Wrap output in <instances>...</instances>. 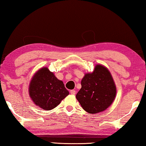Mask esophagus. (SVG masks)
Masks as SVG:
<instances>
[{
    "label": "esophagus",
    "instance_id": "34e87169",
    "mask_svg": "<svg viewBox=\"0 0 146 146\" xmlns=\"http://www.w3.org/2000/svg\"><path fill=\"white\" fill-rule=\"evenodd\" d=\"M70 94H72V95H75V94H76V91H75V90H71V91H70Z\"/></svg>",
    "mask_w": 146,
    "mask_h": 146
}]
</instances>
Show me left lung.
<instances>
[{
  "mask_svg": "<svg viewBox=\"0 0 146 146\" xmlns=\"http://www.w3.org/2000/svg\"><path fill=\"white\" fill-rule=\"evenodd\" d=\"M76 98L90 114L104 111L114 100L116 88L114 80L109 71L101 65L95 67L93 73L86 74Z\"/></svg>",
  "mask_w": 146,
  "mask_h": 146,
  "instance_id": "left-lung-1",
  "label": "left lung"
}]
</instances>
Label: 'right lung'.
Here are the masks:
<instances>
[{
  "instance_id": "obj_1",
  "label": "right lung",
  "mask_w": 146,
  "mask_h": 146,
  "mask_svg": "<svg viewBox=\"0 0 146 146\" xmlns=\"http://www.w3.org/2000/svg\"><path fill=\"white\" fill-rule=\"evenodd\" d=\"M29 94L36 105L45 110H51L69 95L62 80L55 77L47 68L39 70L32 78Z\"/></svg>"
}]
</instances>
